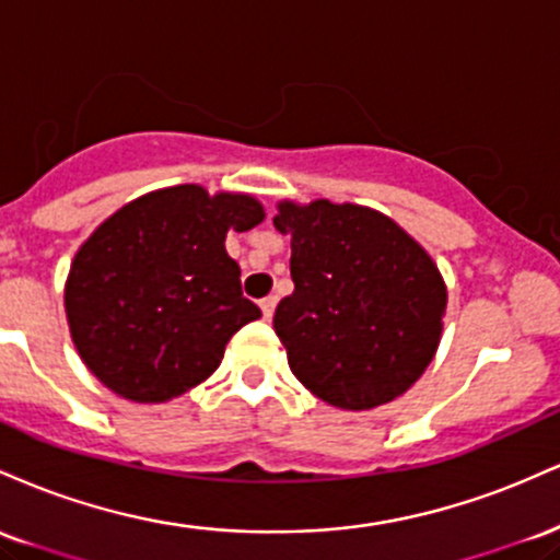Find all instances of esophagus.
Returning a JSON list of instances; mask_svg holds the SVG:
<instances>
[{"label":"esophagus","mask_w":560,"mask_h":560,"mask_svg":"<svg viewBox=\"0 0 560 560\" xmlns=\"http://www.w3.org/2000/svg\"><path fill=\"white\" fill-rule=\"evenodd\" d=\"M276 305H279V298H276V294H271V298H266V300H260V311H262V316H266V320H271Z\"/></svg>","instance_id":"1"}]
</instances>
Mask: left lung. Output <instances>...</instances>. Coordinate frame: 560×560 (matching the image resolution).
Returning <instances> with one entry per match:
<instances>
[{
	"label": "left lung",
	"mask_w": 560,
	"mask_h": 560,
	"mask_svg": "<svg viewBox=\"0 0 560 560\" xmlns=\"http://www.w3.org/2000/svg\"><path fill=\"white\" fill-rule=\"evenodd\" d=\"M294 292L273 329L292 374L342 410L392 402L419 382L442 339L447 287L432 255L389 215L352 202L281 199Z\"/></svg>",
	"instance_id": "left-lung-1"
}]
</instances>
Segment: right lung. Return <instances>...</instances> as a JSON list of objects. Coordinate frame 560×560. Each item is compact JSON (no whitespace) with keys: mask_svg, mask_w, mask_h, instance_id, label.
I'll use <instances>...</instances> for the list:
<instances>
[{"mask_svg":"<svg viewBox=\"0 0 560 560\" xmlns=\"http://www.w3.org/2000/svg\"><path fill=\"white\" fill-rule=\"evenodd\" d=\"M266 218L253 195L178 184L141 195L70 262L66 316L86 369L133 402H168L221 365L260 307L242 294L229 231Z\"/></svg>","mask_w":560,"mask_h":560,"instance_id":"1","label":"right lung"}]
</instances>
